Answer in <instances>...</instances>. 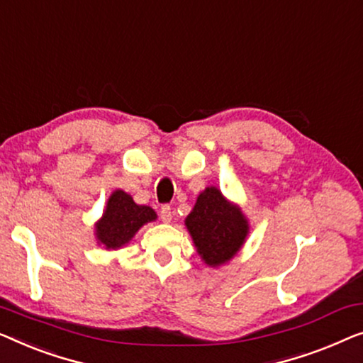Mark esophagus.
I'll return each mask as SVG.
<instances>
[{"mask_svg":"<svg viewBox=\"0 0 363 363\" xmlns=\"http://www.w3.org/2000/svg\"><path fill=\"white\" fill-rule=\"evenodd\" d=\"M161 220L164 223H169L172 220V212L169 206H162L161 207Z\"/></svg>","mask_w":363,"mask_h":363,"instance_id":"esophagus-1","label":"esophagus"}]
</instances>
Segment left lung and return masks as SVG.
<instances>
[{
	"mask_svg": "<svg viewBox=\"0 0 363 363\" xmlns=\"http://www.w3.org/2000/svg\"><path fill=\"white\" fill-rule=\"evenodd\" d=\"M184 223L199 257L211 268H220L237 257L250 233L242 207L228 201L216 186L199 194Z\"/></svg>",
	"mask_w": 363,
	"mask_h": 363,
	"instance_id": "8db88e82",
	"label": "left lung"
}]
</instances>
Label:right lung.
<instances>
[{
  "mask_svg": "<svg viewBox=\"0 0 363 363\" xmlns=\"http://www.w3.org/2000/svg\"><path fill=\"white\" fill-rule=\"evenodd\" d=\"M156 218L155 208L140 206L128 192L115 189L106 201L104 213L95 222L96 243L105 250L123 248L143 225L155 222Z\"/></svg>",
  "mask_w": 363,
  "mask_h": 363,
  "instance_id": "obj_1",
  "label": "right lung"
}]
</instances>
